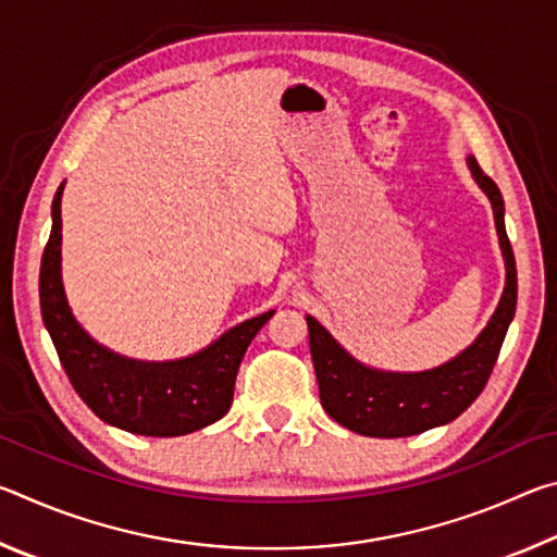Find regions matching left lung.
Wrapping results in <instances>:
<instances>
[{
  "label": "left lung",
  "instance_id": "1",
  "mask_svg": "<svg viewBox=\"0 0 557 557\" xmlns=\"http://www.w3.org/2000/svg\"><path fill=\"white\" fill-rule=\"evenodd\" d=\"M469 169L494 206V219L506 260V287L494 317L474 344L449 363L425 373H383L354 361L332 334L307 317L322 408L348 430L366 437H408L459 418L479 398L502 351L508 324L516 314V258L504 225V199L492 176L474 157Z\"/></svg>",
  "mask_w": 557,
  "mask_h": 557
}]
</instances>
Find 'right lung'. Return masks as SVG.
I'll return each instance as SVG.
<instances>
[{
  "mask_svg": "<svg viewBox=\"0 0 557 557\" xmlns=\"http://www.w3.org/2000/svg\"><path fill=\"white\" fill-rule=\"evenodd\" d=\"M61 194L53 196L51 235L39 272L41 317L55 354L83 403L108 425L147 437H176L221 420L231 410L235 375L248 346L275 312L225 332L201 354L145 363L92 342L75 322L61 282Z\"/></svg>",
  "mask_w": 557,
  "mask_h": 557,
  "instance_id": "1",
  "label": "right lung"
}]
</instances>
